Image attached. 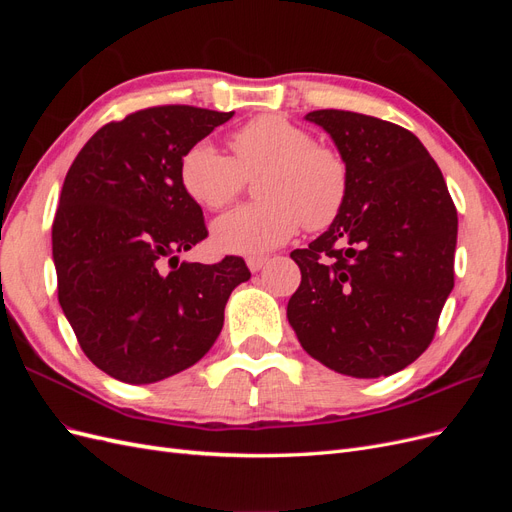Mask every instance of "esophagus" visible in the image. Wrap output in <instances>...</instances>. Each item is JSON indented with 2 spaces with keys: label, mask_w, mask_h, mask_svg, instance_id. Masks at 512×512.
Masks as SVG:
<instances>
[{
  "label": "esophagus",
  "mask_w": 512,
  "mask_h": 512,
  "mask_svg": "<svg viewBox=\"0 0 512 512\" xmlns=\"http://www.w3.org/2000/svg\"><path fill=\"white\" fill-rule=\"evenodd\" d=\"M265 265H267L265 256H250V258H247V267H250L252 273H258L260 269H265Z\"/></svg>",
  "instance_id": "obj_1"
}]
</instances>
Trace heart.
Masks as SVG:
<instances>
[{
  "label": "heart",
  "mask_w": 512,
  "mask_h": 512,
  "mask_svg": "<svg viewBox=\"0 0 512 512\" xmlns=\"http://www.w3.org/2000/svg\"><path fill=\"white\" fill-rule=\"evenodd\" d=\"M232 158L211 141L183 153V190L200 207L220 211L235 200L245 179H256L260 203L245 205L211 226L213 245L228 254H267L290 241L301 224L322 230L335 222L348 198V164L312 134L280 115H262L230 134Z\"/></svg>",
  "instance_id": "obj_1"
}]
</instances>
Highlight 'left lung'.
<instances>
[{"instance_id":"left-lung-1","label":"left lung","mask_w":512,"mask_h":512,"mask_svg":"<svg viewBox=\"0 0 512 512\" xmlns=\"http://www.w3.org/2000/svg\"><path fill=\"white\" fill-rule=\"evenodd\" d=\"M348 164V198L327 232L290 252L301 286L288 322L337 374L391 376L414 363L455 284L457 209L429 151L406 128L350 111L305 115Z\"/></svg>"}]
</instances>
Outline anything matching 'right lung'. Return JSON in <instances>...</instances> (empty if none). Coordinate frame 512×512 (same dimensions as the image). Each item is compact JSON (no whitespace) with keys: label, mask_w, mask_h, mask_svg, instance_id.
<instances>
[{"label":"right lung","mask_w":512,"mask_h":512,"mask_svg":"<svg viewBox=\"0 0 512 512\" xmlns=\"http://www.w3.org/2000/svg\"><path fill=\"white\" fill-rule=\"evenodd\" d=\"M235 113L153 106L111 121L72 162L53 222L59 305L87 359L128 384L192 367L224 327V307L250 280L243 258L179 262L207 237L179 164Z\"/></svg>","instance_id":"add662e5"}]
</instances>
